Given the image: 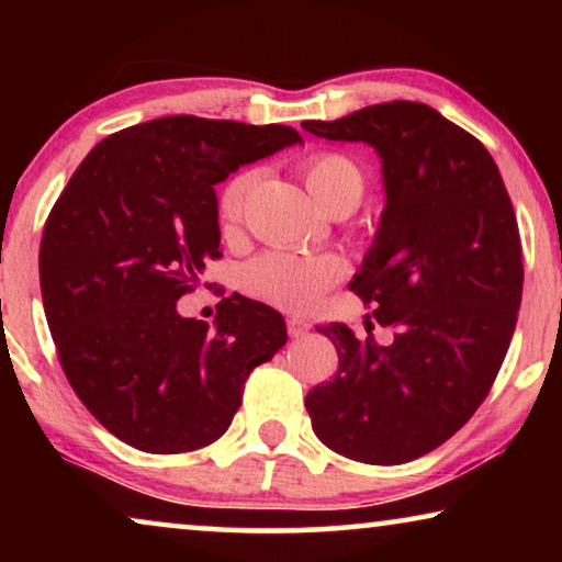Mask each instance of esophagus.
I'll use <instances>...</instances> for the list:
<instances>
[{
  "mask_svg": "<svg viewBox=\"0 0 562 562\" xmlns=\"http://www.w3.org/2000/svg\"><path fill=\"white\" fill-rule=\"evenodd\" d=\"M286 329H289V337H304L312 329V325H310V319H304V317H289Z\"/></svg>",
  "mask_w": 562,
  "mask_h": 562,
  "instance_id": "1",
  "label": "esophagus"
}]
</instances>
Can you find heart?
<instances>
[{
  "instance_id": "b5f03b06",
  "label": "heart",
  "mask_w": 562,
  "mask_h": 562,
  "mask_svg": "<svg viewBox=\"0 0 562 562\" xmlns=\"http://www.w3.org/2000/svg\"><path fill=\"white\" fill-rule=\"evenodd\" d=\"M302 176L312 196L329 212H352L366 194V173L356 158L340 150H319L302 164ZM252 176L235 173L217 196L222 229L240 225L245 196ZM345 266L335 256H306L294 250H268L252 258L240 271V289L260 302L304 310L342 279Z\"/></svg>"
}]
</instances>
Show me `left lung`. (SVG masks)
Segmentation results:
<instances>
[{"label":"left lung","mask_w":562,"mask_h":562,"mask_svg":"<svg viewBox=\"0 0 562 562\" xmlns=\"http://www.w3.org/2000/svg\"><path fill=\"white\" fill-rule=\"evenodd\" d=\"M327 140L381 156L386 206L350 289L394 340L319 327L337 375L306 394L329 450L398 465L450 440L494 386L521 304V240L504 179L471 133L422 102H386L335 122H302Z\"/></svg>","instance_id":"left-lung-1"}]
</instances>
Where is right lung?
Wrapping results in <instances>:
<instances>
[{"label": "right lung", "mask_w": 562, "mask_h": 562, "mask_svg": "<svg viewBox=\"0 0 562 562\" xmlns=\"http://www.w3.org/2000/svg\"><path fill=\"white\" fill-rule=\"evenodd\" d=\"M302 143L294 127L173 114L94 145L45 220L41 291L68 383L122 442L156 456L227 432L250 371L286 345L271 306L240 294L214 327L176 302L220 258L214 187Z\"/></svg>", "instance_id": "1"}]
</instances>
